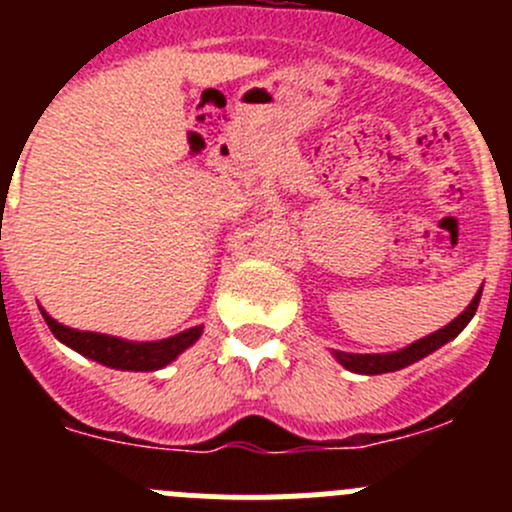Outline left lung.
Segmentation results:
<instances>
[{"label": "left lung", "instance_id": "obj_1", "mask_svg": "<svg viewBox=\"0 0 512 512\" xmlns=\"http://www.w3.org/2000/svg\"><path fill=\"white\" fill-rule=\"evenodd\" d=\"M478 302H480V289H478L476 297H473V302L468 304V307L463 309V312L458 314L451 324H446V327L438 329V332L428 334V337L418 339V342L409 344V347L399 349V352H391V354L334 352V359H337L344 369L356 371V374H386V371H399V369H404V366L423 359V356L436 352V349H441L443 344L451 342L453 337H458V334L466 329V324L473 319V314H476Z\"/></svg>", "mask_w": 512, "mask_h": 512}]
</instances>
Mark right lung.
<instances>
[{
    "label": "right lung",
    "mask_w": 512,
    "mask_h": 512,
    "mask_svg": "<svg viewBox=\"0 0 512 512\" xmlns=\"http://www.w3.org/2000/svg\"><path fill=\"white\" fill-rule=\"evenodd\" d=\"M41 314H44L51 334H54L61 344L71 347L74 352L89 356V359L98 361V364L123 371L163 369L170 361L178 359V354H183L185 349L193 347L200 339V334H203V327H193L175 334V337L160 339V342H128V339L108 337V334L79 332V329L64 327V324L56 322L54 317H49L44 309H41Z\"/></svg>",
    "instance_id": "right-lung-1"
}]
</instances>
